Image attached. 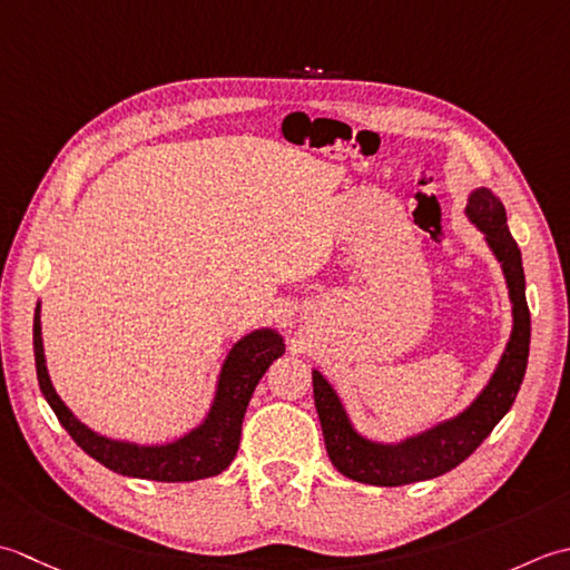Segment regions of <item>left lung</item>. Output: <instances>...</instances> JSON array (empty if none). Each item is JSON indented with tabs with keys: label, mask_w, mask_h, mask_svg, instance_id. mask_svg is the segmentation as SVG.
Segmentation results:
<instances>
[{
	"label": "left lung",
	"mask_w": 570,
	"mask_h": 570,
	"mask_svg": "<svg viewBox=\"0 0 570 570\" xmlns=\"http://www.w3.org/2000/svg\"><path fill=\"white\" fill-rule=\"evenodd\" d=\"M464 214L478 226L487 246L502 265L507 277L509 299H512L514 327L509 336L507 350L499 358L490 383L460 415L433 425L431 431L401 440V443H374L354 431L344 405L332 389V383L320 371H312L315 386V405L322 423L324 445L332 464L344 478L376 487H401L411 482H423L440 478V474L458 468L468 460L482 440L494 431L519 393L527 374L531 317L527 305V281L521 250L509 234L504 204L492 189L480 187L470 194Z\"/></svg>",
	"instance_id": "obj_1"
}]
</instances>
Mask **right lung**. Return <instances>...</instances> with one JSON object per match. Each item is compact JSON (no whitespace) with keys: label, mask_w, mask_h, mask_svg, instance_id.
Masks as SVG:
<instances>
[{"label":"right lung","mask_w":570,"mask_h":570,"mask_svg":"<svg viewBox=\"0 0 570 570\" xmlns=\"http://www.w3.org/2000/svg\"><path fill=\"white\" fill-rule=\"evenodd\" d=\"M285 354L283 336L275 330H255L243 336L228 352L220 368L212 411L202 425L165 445H137L125 440L98 435L83 425L58 399L53 383L46 371L43 340H41V305L33 312V358H37V379L43 399L49 401L56 417L86 450L92 460L125 478L155 480V482H194L224 472L236 458L240 445V425L248 401L265 371L277 356Z\"/></svg>","instance_id":"add662e5"}]
</instances>
